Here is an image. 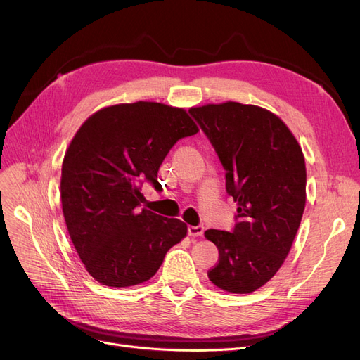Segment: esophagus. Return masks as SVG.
<instances>
[{
	"label": "esophagus",
	"mask_w": 360,
	"mask_h": 360,
	"mask_svg": "<svg viewBox=\"0 0 360 360\" xmlns=\"http://www.w3.org/2000/svg\"><path fill=\"white\" fill-rule=\"evenodd\" d=\"M188 233H189V236H192V237L202 236V234H204V226H202V225H197V226L189 225V226H188Z\"/></svg>",
	"instance_id": "1"
}]
</instances>
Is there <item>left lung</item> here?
<instances>
[{"instance_id": "left-lung-1", "label": "left lung", "mask_w": 360, "mask_h": 360, "mask_svg": "<svg viewBox=\"0 0 360 360\" xmlns=\"http://www.w3.org/2000/svg\"><path fill=\"white\" fill-rule=\"evenodd\" d=\"M189 112L219 156L226 192L237 202L231 231L204 233L219 249L209 279L228 292H252L275 276L297 234L307 202L302 148L264 108L225 102Z\"/></svg>"}]
</instances>
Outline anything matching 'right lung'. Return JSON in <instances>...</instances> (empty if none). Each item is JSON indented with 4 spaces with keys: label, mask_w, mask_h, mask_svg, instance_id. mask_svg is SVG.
<instances>
[{
    "label": "right lung",
    "mask_w": 360,
    "mask_h": 360,
    "mask_svg": "<svg viewBox=\"0 0 360 360\" xmlns=\"http://www.w3.org/2000/svg\"><path fill=\"white\" fill-rule=\"evenodd\" d=\"M198 132L181 108L156 102L103 108L79 127L61 168V205L73 246L102 285L132 287L159 270L188 234L174 217L139 210L148 181L179 139Z\"/></svg>",
    "instance_id": "obj_1"
}]
</instances>
